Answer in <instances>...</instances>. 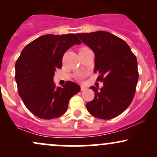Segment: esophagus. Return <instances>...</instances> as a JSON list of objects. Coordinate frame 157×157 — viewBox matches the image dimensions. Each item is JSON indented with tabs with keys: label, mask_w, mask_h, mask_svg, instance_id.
<instances>
[{
	"label": "esophagus",
	"mask_w": 157,
	"mask_h": 157,
	"mask_svg": "<svg viewBox=\"0 0 157 157\" xmlns=\"http://www.w3.org/2000/svg\"><path fill=\"white\" fill-rule=\"evenodd\" d=\"M86 89V87H84V86H80V90L81 91H85V90Z\"/></svg>",
	"instance_id": "1"
}]
</instances>
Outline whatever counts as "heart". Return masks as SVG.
I'll list each match as a JSON object with an SVG mask.
<instances>
[{"label":"heart","instance_id":"heart-1","mask_svg":"<svg viewBox=\"0 0 157 157\" xmlns=\"http://www.w3.org/2000/svg\"><path fill=\"white\" fill-rule=\"evenodd\" d=\"M83 48H81V49H83ZM83 77H84V75H78L77 78H78V79H82Z\"/></svg>","mask_w":157,"mask_h":157}]
</instances>
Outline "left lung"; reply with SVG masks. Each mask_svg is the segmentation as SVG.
I'll list each match as a JSON object with an SVG mask.
<instances>
[{
	"label": "left lung",
	"mask_w": 157,
	"mask_h": 157,
	"mask_svg": "<svg viewBox=\"0 0 157 157\" xmlns=\"http://www.w3.org/2000/svg\"><path fill=\"white\" fill-rule=\"evenodd\" d=\"M94 52V72L103 82L99 90L94 86V98L86 103L89 112L102 120L113 119L130 105L139 78L136 56L125 41L105 31L77 35Z\"/></svg>",
	"instance_id": "8db88e82"
}]
</instances>
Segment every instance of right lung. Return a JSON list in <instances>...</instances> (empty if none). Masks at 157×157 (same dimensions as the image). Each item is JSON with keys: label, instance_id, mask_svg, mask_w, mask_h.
I'll return each instance as SVG.
<instances>
[{"label": "right lung", "instance_id": "add662e5", "mask_svg": "<svg viewBox=\"0 0 157 157\" xmlns=\"http://www.w3.org/2000/svg\"><path fill=\"white\" fill-rule=\"evenodd\" d=\"M81 42L75 34L46 35L25 46L15 63L17 91L30 112L37 117L51 120L68 109L71 97L80 91V86L67 81L56 87L53 77L62 68L64 53Z\"/></svg>", "mask_w": 157, "mask_h": 157}]
</instances>
